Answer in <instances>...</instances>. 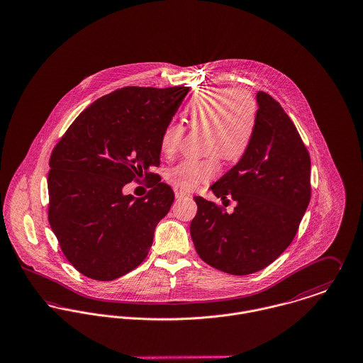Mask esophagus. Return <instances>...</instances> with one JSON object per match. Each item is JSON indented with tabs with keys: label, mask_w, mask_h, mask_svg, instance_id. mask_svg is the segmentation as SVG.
Instances as JSON below:
<instances>
[{
	"label": "esophagus",
	"mask_w": 363,
	"mask_h": 363,
	"mask_svg": "<svg viewBox=\"0 0 363 363\" xmlns=\"http://www.w3.org/2000/svg\"><path fill=\"white\" fill-rule=\"evenodd\" d=\"M174 195H175V198L177 199H182V198H185L188 194L186 192H184V191H181V189H174Z\"/></svg>",
	"instance_id": "obj_1"
}]
</instances>
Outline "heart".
Returning <instances> with one entry per match:
<instances>
[{
    "label": "heart",
    "instance_id": "b5f03b06",
    "mask_svg": "<svg viewBox=\"0 0 363 363\" xmlns=\"http://www.w3.org/2000/svg\"><path fill=\"white\" fill-rule=\"evenodd\" d=\"M259 107L256 99L243 89L204 87L186 106L188 125L204 128V152L211 153L203 160H182L167 172V181L177 189L189 192L211 181L218 171L217 155L227 162L240 159L252 143ZM185 128L169 122L160 138V149L172 157L184 139Z\"/></svg>",
    "mask_w": 363,
    "mask_h": 363
}]
</instances>
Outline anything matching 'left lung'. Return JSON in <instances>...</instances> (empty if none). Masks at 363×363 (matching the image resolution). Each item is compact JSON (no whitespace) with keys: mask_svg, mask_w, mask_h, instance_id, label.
Instances as JSON below:
<instances>
[{"mask_svg":"<svg viewBox=\"0 0 363 363\" xmlns=\"http://www.w3.org/2000/svg\"><path fill=\"white\" fill-rule=\"evenodd\" d=\"M250 146L210 189L237 201L234 213L194 199L191 237L201 260L234 276L273 263L295 238L311 201V156L294 122L270 94L259 91Z\"/></svg>","mask_w":363,"mask_h":363,"instance_id":"left-lung-1","label":"left lung"}]
</instances>
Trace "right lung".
Masks as SVG:
<instances>
[{
  "instance_id": "obj_1",
  "label": "right lung",
  "mask_w": 363,
  "mask_h": 363,
  "mask_svg": "<svg viewBox=\"0 0 363 363\" xmlns=\"http://www.w3.org/2000/svg\"><path fill=\"white\" fill-rule=\"evenodd\" d=\"M189 87L126 86L96 100L71 123L50 157L48 223L68 262L83 276L111 281L147 256L169 211L172 189L152 172L160 138ZM132 180L152 189L123 196Z\"/></svg>"
}]
</instances>
